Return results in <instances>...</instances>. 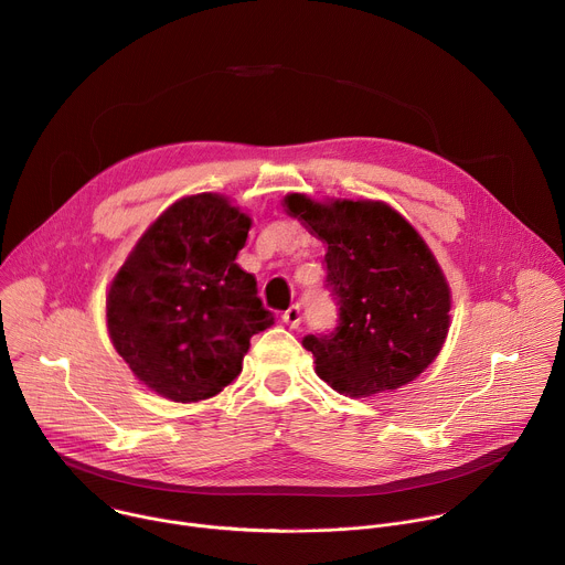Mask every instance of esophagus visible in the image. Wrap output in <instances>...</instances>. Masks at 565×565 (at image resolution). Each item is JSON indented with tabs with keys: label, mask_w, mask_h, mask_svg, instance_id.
<instances>
[{
	"label": "esophagus",
	"mask_w": 565,
	"mask_h": 565,
	"mask_svg": "<svg viewBox=\"0 0 565 565\" xmlns=\"http://www.w3.org/2000/svg\"><path fill=\"white\" fill-rule=\"evenodd\" d=\"M281 319H284V323L288 326V328H299V323H301V308L299 306H290L284 315H281Z\"/></svg>",
	"instance_id": "obj_1"
}]
</instances>
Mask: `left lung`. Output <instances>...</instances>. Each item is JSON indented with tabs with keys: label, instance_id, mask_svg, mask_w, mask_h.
<instances>
[{
	"label": "left lung",
	"instance_id": "8db88e82",
	"mask_svg": "<svg viewBox=\"0 0 565 565\" xmlns=\"http://www.w3.org/2000/svg\"><path fill=\"white\" fill-rule=\"evenodd\" d=\"M284 209L328 248L323 266L339 326L303 337L319 380L354 399L415 382L441 352L452 308L448 279L424 237L374 200L315 202L290 193Z\"/></svg>",
	"mask_w": 565,
	"mask_h": 565
}]
</instances>
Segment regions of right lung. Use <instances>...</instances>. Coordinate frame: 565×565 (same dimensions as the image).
Listing matches in <instances>:
<instances>
[{
  "label": "right lung",
  "mask_w": 565,
  "mask_h": 565,
  "mask_svg": "<svg viewBox=\"0 0 565 565\" xmlns=\"http://www.w3.org/2000/svg\"><path fill=\"white\" fill-rule=\"evenodd\" d=\"M253 220L220 193L181 198L137 239L106 292V326L135 377L163 399L202 402L233 384L250 337L273 326L235 259Z\"/></svg>",
  "instance_id": "1"
}]
</instances>
